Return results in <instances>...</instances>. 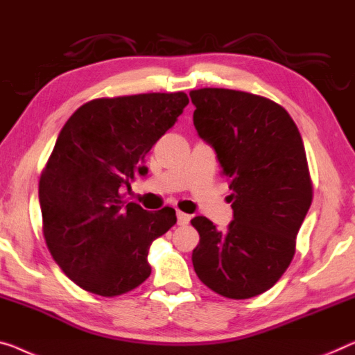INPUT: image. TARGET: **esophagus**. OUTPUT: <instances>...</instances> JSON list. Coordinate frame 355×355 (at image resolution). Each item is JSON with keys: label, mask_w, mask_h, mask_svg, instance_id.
<instances>
[{"label": "esophagus", "mask_w": 355, "mask_h": 355, "mask_svg": "<svg viewBox=\"0 0 355 355\" xmlns=\"http://www.w3.org/2000/svg\"><path fill=\"white\" fill-rule=\"evenodd\" d=\"M177 218H178V225L189 223V215L184 214V211H182V210H177Z\"/></svg>", "instance_id": "34e87169"}]
</instances>
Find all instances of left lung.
<instances>
[{
    "label": "left lung",
    "mask_w": 355,
    "mask_h": 355,
    "mask_svg": "<svg viewBox=\"0 0 355 355\" xmlns=\"http://www.w3.org/2000/svg\"><path fill=\"white\" fill-rule=\"evenodd\" d=\"M189 97L194 127L215 148L234 211L226 231L205 216L191 220L200 237L194 271L215 293L252 298L287 271L313 202L303 140L285 108L261 95L204 87Z\"/></svg>",
    "instance_id": "8db88e82"
}]
</instances>
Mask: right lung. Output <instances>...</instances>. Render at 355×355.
Listing matches in <instances>:
<instances>
[{"label":"right lung","instance_id":"add662e5","mask_svg":"<svg viewBox=\"0 0 355 355\" xmlns=\"http://www.w3.org/2000/svg\"><path fill=\"white\" fill-rule=\"evenodd\" d=\"M189 103L184 92L94 98L70 116L40 178L42 234L54 261L86 292L118 296L150 277L153 241L175 210L124 200L145 156Z\"/></svg>","mask_w":355,"mask_h":355}]
</instances>
